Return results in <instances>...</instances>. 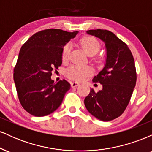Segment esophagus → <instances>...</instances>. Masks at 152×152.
I'll use <instances>...</instances> for the list:
<instances>
[{"label":"esophagus","instance_id":"esophagus-1","mask_svg":"<svg viewBox=\"0 0 152 152\" xmlns=\"http://www.w3.org/2000/svg\"><path fill=\"white\" fill-rule=\"evenodd\" d=\"M71 87H73V88H74V87H76V86H79V83H77V82H71Z\"/></svg>","mask_w":152,"mask_h":152}]
</instances>
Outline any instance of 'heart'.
Returning <instances> with one entry per match:
<instances>
[{"mask_svg":"<svg viewBox=\"0 0 152 152\" xmlns=\"http://www.w3.org/2000/svg\"><path fill=\"white\" fill-rule=\"evenodd\" d=\"M80 45L87 55L89 56L95 55L100 48V43L96 38L91 36H86L82 38L80 41ZM71 51V44L67 43L64 46L61 52V59L63 62H66L69 58ZM92 74V69L88 66H81L77 65L71 66L65 71L67 78L76 81H81L87 76Z\"/></svg>","mask_w":152,"mask_h":152,"instance_id":"heart-1","label":"heart"}]
</instances>
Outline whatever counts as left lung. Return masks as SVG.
<instances>
[{
	"label": "left lung",
	"instance_id": "1",
	"mask_svg": "<svg viewBox=\"0 0 152 152\" xmlns=\"http://www.w3.org/2000/svg\"><path fill=\"white\" fill-rule=\"evenodd\" d=\"M86 32L105 43L106 59L104 69L93 78L103 88L98 92L91 88L84 104L98 119L111 121L123 114L132 97L137 81L134 59L126 43L111 31L96 29Z\"/></svg>",
	"mask_w": 152,
	"mask_h": 152
}]
</instances>
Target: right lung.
<instances>
[{
	"instance_id": "1",
	"label": "right lung",
	"mask_w": 152,
	"mask_h": 152,
	"mask_svg": "<svg viewBox=\"0 0 152 152\" xmlns=\"http://www.w3.org/2000/svg\"><path fill=\"white\" fill-rule=\"evenodd\" d=\"M78 33L46 29L33 35L20 48L13 79L20 104L33 116L53 113L70 89L65 79L55 83L50 76L61 66L63 48Z\"/></svg>"
}]
</instances>
